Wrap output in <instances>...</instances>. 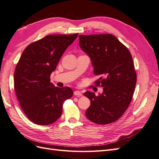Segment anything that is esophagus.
I'll use <instances>...</instances> for the list:
<instances>
[{
    "label": "esophagus",
    "mask_w": 159,
    "mask_h": 159,
    "mask_svg": "<svg viewBox=\"0 0 159 159\" xmlns=\"http://www.w3.org/2000/svg\"><path fill=\"white\" fill-rule=\"evenodd\" d=\"M74 95H77V96H82V93H81V91H74Z\"/></svg>",
    "instance_id": "esophagus-1"
}]
</instances>
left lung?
<instances>
[{"instance_id":"8db88e82","label":"left lung","mask_w":159,"mask_h":159,"mask_svg":"<svg viewBox=\"0 0 159 159\" xmlns=\"http://www.w3.org/2000/svg\"><path fill=\"white\" fill-rule=\"evenodd\" d=\"M79 44L92 61L93 73L100 78L96 86L103 92L96 96L86 91L91 105L86 110L89 120L98 125L116 121L131 102L137 83L132 56L127 48L111 34L80 35Z\"/></svg>"}]
</instances>
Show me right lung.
<instances>
[{"label":"right lung","mask_w":159,"mask_h":159,"mask_svg":"<svg viewBox=\"0 0 159 159\" xmlns=\"http://www.w3.org/2000/svg\"><path fill=\"white\" fill-rule=\"evenodd\" d=\"M78 35H48L28 45L19 59L14 75V90L24 113L35 124L46 125L56 121L64 102L74 94L69 87L53 85L50 75Z\"/></svg>","instance_id":"1"}]
</instances>
